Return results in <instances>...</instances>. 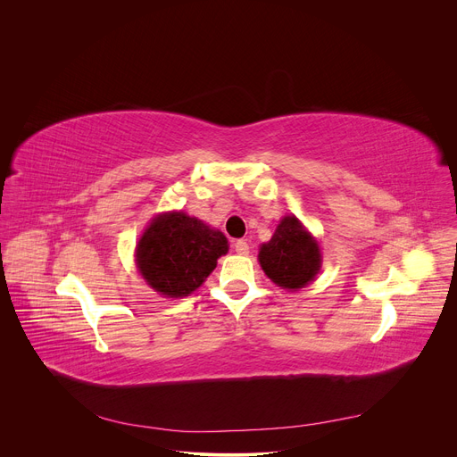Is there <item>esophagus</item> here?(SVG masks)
<instances>
[{
	"instance_id": "obj_1",
	"label": "esophagus",
	"mask_w": 457,
	"mask_h": 457,
	"mask_svg": "<svg viewBox=\"0 0 457 457\" xmlns=\"http://www.w3.org/2000/svg\"><path fill=\"white\" fill-rule=\"evenodd\" d=\"M233 247H235V251H237L238 254H247V253H249V244H247L245 240H237Z\"/></svg>"
}]
</instances>
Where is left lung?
I'll return each mask as SVG.
<instances>
[{
    "label": "left lung",
    "mask_w": 457,
    "mask_h": 457,
    "mask_svg": "<svg viewBox=\"0 0 457 457\" xmlns=\"http://www.w3.org/2000/svg\"><path fill=\"white\" fill-rule=\"evenodd\" d=\"M258 262L282 289L296 291L314 280L321 266L316 238L295 215H286L270 242L260 245Z\"/></svg>",
    "instance_id": "8db88e82"
}]
</instances>
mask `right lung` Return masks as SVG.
I'll return each mask as SVG.
<instances>
[{
  "instance_id": "1",
  "label": "right lung",
  "mask_w": 457,
  "mask_h": 457,
  "mask_svg": "<svg viewBox=\"0 0 457 457\" xmlns=\"http://www.w3.org/2000/svg\"><path fill=\"white\" fill-rule=\"evenodd\" d=\"M229 249L222 231L182 212L152 219L136 249V264L152 289L180 298L199 289Z\"/></svg>"
}]
</instances>
